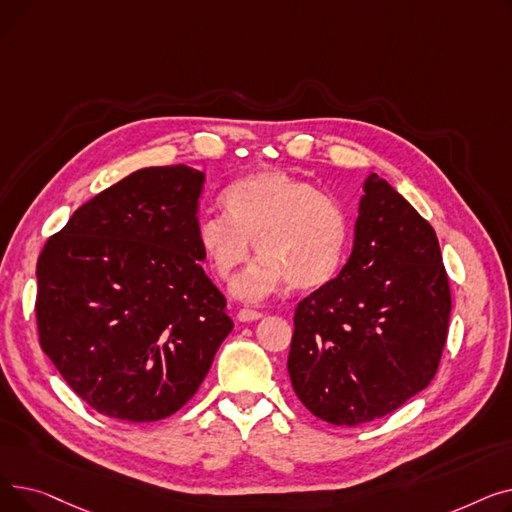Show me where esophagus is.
<instances>
[{
	"instance_id": "34e87169",
	"label": "esophagus",
	"mask_w": 512,
	"mask_h": 512,
	"mask_svg": "<svg viewBox=\"0 0 512 512\" xmlns=\"http://www.w3.org/2000/svg\"><path fill=\"white\" fill-rule=\"evenodd\" d=\"M263 317V313L261 311H255V309H240L238 311V319L240 321H257V319H261Z\"/></svg>"
}]
</instances>
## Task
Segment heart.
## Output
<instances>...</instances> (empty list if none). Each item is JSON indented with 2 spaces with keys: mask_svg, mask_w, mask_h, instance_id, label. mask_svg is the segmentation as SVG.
<instances>
[{
  "mask_svg": "<svg viewBox=\"0 0 512 512\" xmlns=\"http://www.w3.org/2000/svg\"><path fill=\"white\" fill-rule=\"evenodd\" d=\"M224 215L197 226L203 257L222 282H234L249 263L251 242L263 255L236 286L247 301L263 299L280 282L313 290L340 270L348 242L342 205L299 176L259 170L232 182L222 195Z\"/></svg>",
  "mask_w": 512,
  "mask_h": 512,
  "instance_id": "b5f03b06",
  "label": "heart"
}]
</instances>
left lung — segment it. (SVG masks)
I'll return each mask as SVG.
<instances>
[{"label":"left lung","instance_id":"left-lung-1","mask_svg":"<svg viewBox=\"0 0 512 512\" xmlns=\"http://www.w3.org/2000/svg\"><path fill=\"white\" fill-rule=\"evenodd\" d=\"M353 253L294 309L288 373L319 419L353 427L421 392L452 309L434 228L378 174L363 186Z\"/></svg>","mask_w":512,"mask_h":512}]
</instances>
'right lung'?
<instances>
[{
    "mask_svg": "<svg viewBox=\"0 0 512 512\" xmlns=\"http://www.w3.org/2000/svg\"><path fill=\"white\" fill-rule=\"evenodd\" d=\"M203 172L145 168L78 207L37 261L43 353L97 413L182 409L234 324L199 261Z\"/></svg>",
    "mask_w": 512,
    "mask_h": 512,
    "instance_id": "right-lung-1",
    "label": "right lung"
}]
</instances>
